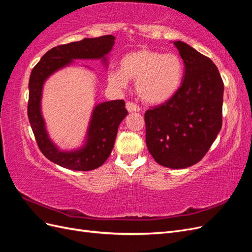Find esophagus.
Wrapping results in <instances>:
<instances>
[{"instance_id": "esophagus-1", "label": "esophagus", "mask_w": 252, "mask_h": 252, "mask_svg": "<svg viewBox=\"0 0 252 252\" xmlns=\"http://www.w3.org/2000/svg\"><path fill=\"white\" fill-rule=\"evenodd\" d=\"M126 108L129 112H133V111H140V107L133 102H127L126 103Z\"/></svg>"}]
</instances>
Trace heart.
<instances>
[{
	"label": "heart",
	"mask_w": 252,
	"mask_h": 252,
	"mask_svg": "<svg viewBox=\"0 0 252 252\" xmlns=\"http://www.w3.org/2000/svg\"><path fill=\"white\" fill-rule=\"evenodd\" d=\"M183 75L184 64L177 53L140 49L121 60L120 69L108 72V82L113 87L124 89L128 86V80H133L141 100L157 105L168 101L175 94Z\"/></svg>",
	"instance_id": "b5f03b06"
}]
</instances>
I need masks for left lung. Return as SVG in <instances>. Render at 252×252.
Wrapping results in <instances>:
<instances>
[{
  "mask_svg": "<svg viewBox=\"0 0 252 252\" xmlns=\"http://www.w3.org/2000/svg\"><path fill=\"white\" fill-rule=\"evenodd\" d=\"M184 61L182 85L145 112L146 145L155 161L183 169L200 162L222 128L224 83L218 67L188 44L175 41Z\"/></svg>",
  "mask_w": 252,
  "mask_h": 252,
  "instance_id": "1",
  "label": "left lung"
}]
</instances>
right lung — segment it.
<instances>
[{
	"label": "right lung",
	"mask_w": 252,
	"mask_h": 252,
	"mask_svg": "<svg viewBox=\"0 0 252 252\" xmlns=\"http://www.w3.org/2000/svg\"><path fill=\"white\" fill-rule=\"evenodd\" d=\"M114 39L113 35L108 34L59 45L45 53L30 74L28 119L36 144L49 161L64 168L88 171L102 166L111 154L119 125L128 112L123 100L96 105L91 116L84 146L77 150L62 151L51 142L45 127L41 112L43 85L49 75L69 65L73 60L102 59L106 63V55L110 52Z\"/></svg>",
	"instance_id": "add662e5"
}]
</instances>
